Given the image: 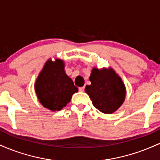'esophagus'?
Returning a JSON list of instances; mask_svg holds the SVG:
<instances>
[{
    "label": "esophagus",
    "mask_w": 160,
    "mask_h": 160,
    "mask_svg": "<svg viewBox=\"0 0 160 160\" xmlns=\"http://www.w3.org/2000/svg\"><path fill=\"white\" fill-rule=\"evenodd\" d=\"M84 89H85V86H82V87H80L79 88V91L80 92H83Z\"/></svg>",
    "instance_id": "esophagus-1"
}]
</instances>
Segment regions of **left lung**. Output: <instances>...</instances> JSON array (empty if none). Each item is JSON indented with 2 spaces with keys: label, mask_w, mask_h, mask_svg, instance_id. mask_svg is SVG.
I'll return each instance as SVG.
<instances>
[{
  "label": "left lung",
  "mask_w": 160,
  "mask_h": 160,
  "mask_svg": "<svg viewBox=\"0 0 160 160\" xmlns=\"http://www.w3.org/2000/svg\"><path fill=\"white\" fill-rule=\"evenodd\" d=\"M91 85L86 86L95 108L104 113L111 114L122 105L126 97V87L122 79L112 68L92 70L89 77Z\"/></svg>",
  "instance_id": "1"
}]
</instances>
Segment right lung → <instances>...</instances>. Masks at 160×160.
<instances>
[{"instance_id":"1","label":"right lung","mask_w":160,"mask_h":160,"mask_svg":"<svg viewBox=\"0 0 160 160\" xmlns=\"http://www.w3.org/2000/svg\"><path fill=\"white\" fill-rule=\"evenodd\" d=\"M38 100L43 107L52 111H61L78 91L72 80L65 74V64L61 59H51L45 63L34 84Z\"/></svg>"}]
</instances>
